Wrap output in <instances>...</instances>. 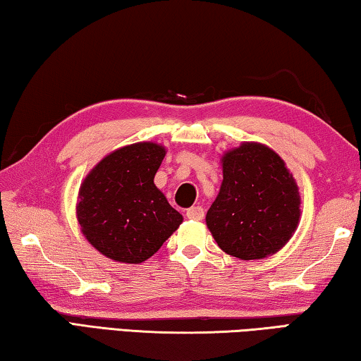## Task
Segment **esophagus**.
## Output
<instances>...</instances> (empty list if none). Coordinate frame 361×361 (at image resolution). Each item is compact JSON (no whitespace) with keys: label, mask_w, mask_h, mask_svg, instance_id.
<instances>
[{"label":"esophagus","mask_w":361,"mask_h":361,"mask_svg":"<svg viewBox=\"0 0 361 361\" xmlns=\"http://www.w3.org/2000/svg\"><path fill=\"white\" fill-rule=\"evenodd\" d=\"M185 216H187V219H190V221H202L204 217V211L202 206H193V208L187 209Z\"/></svg>","instance_id":"1"}]
</instances>
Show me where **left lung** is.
I'll return each mask as SVG.
<instances>
[{"label": "left lung", "mask_w": 361, "mask_h": 361, "mask_svg": "<svg viewBox=\"0 0 361 361\" xmlns=\"http://www.w3.org/2000/svg\"><path fill=\"white\" fill-rule=\"evenodd\" d=\"M222 184L206 212L217 246L241 261L274 256L296 232L300 193L279 153L241 142L221 158Z\"/></svg>", "instance_id": "8db88e82"}]
</instances>
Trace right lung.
Instances as JSON below:
<instances>
[{"label":"right lung","instance_id":"1","mask_svg":"<svg viewBox=\"0 0 361 361\" xmlns=\"http://www.w3.org/2000/svg\"><path fill=\"white\" fill-rule=\"evenodd\" d=\"M164 155L161 144L135 142L104 157L81 182V233L111 261H147L184 221L153 182Z\"/></svg>","mask_w":361,"mask_h":361}]
</instances>
